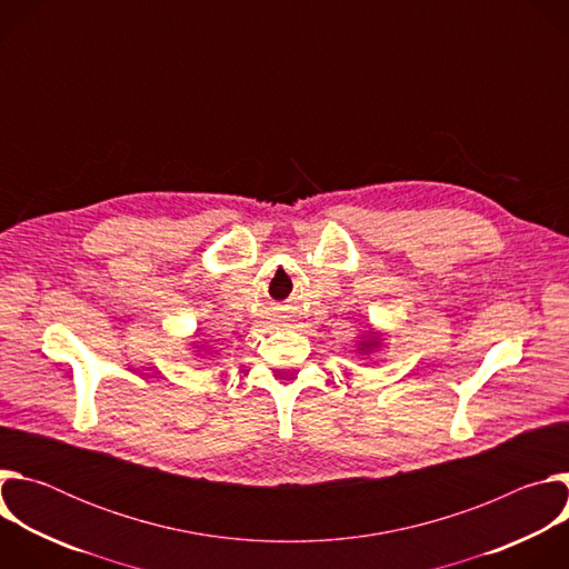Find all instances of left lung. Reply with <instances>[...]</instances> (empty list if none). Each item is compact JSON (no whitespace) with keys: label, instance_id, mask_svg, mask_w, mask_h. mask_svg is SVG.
Wrapping results in <instances>:
<instances>
[{"label":"left lung","instance_id":"left-lung-1","mask_svg":"<svg viewBox=\"0 0 569 569\" xmlns=\"http://www.w3.org/2000/svg\"><path fill=\"white\" fill-rule=\"evenodd\" d=\"M382 347V333H378V331H367L360 340H358V353L360 356H369V353H373V351H378Z\"/></svg>","mask_w":569,"mask_h":569}]
</instances>
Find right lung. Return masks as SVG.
<instances>
[{
	"mask_svg": "<svg viewBox=\"0 0 569 569\" xmlns=\"http://www.w3.org/2000/svg\"><path fill=\"white\" fill-rule=\"evenodd\" d=\"M193 349L198 351V356H200V353H207V351L211 353V349L207 347V342H193Z\"/></svg>",
	"mask_w": 569,
	"mask_h": 569,
	"instance_id": "add662e5",
	"label": "right lung"
}]
</instances>
